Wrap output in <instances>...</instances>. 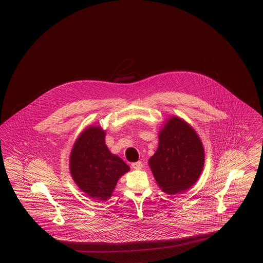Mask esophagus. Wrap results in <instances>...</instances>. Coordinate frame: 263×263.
I'll return each mask as SVG.
<instances>
[{
    "label": "esophagus",
    "instance_id": "esophagus-1",
    "mask_svg": "<svg viewBox=\"0 0 263 263\" xmlns=\"http://www.w3.org/2000/svg\"><path fill=\"white\" fill-rule=\"evenodd\" d=\"M132 167L134 168V170H142V167H143V164L141 162H136V163H133L132 164Z\"/></svg>",
    "mask_w": 263,
    "mask_h": 263
}]
</instances>
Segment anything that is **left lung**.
<instances>
[{
    "label": "left lung",
    "mask_w": 263,
    "mask_h": 263,
    "mask_svg": "<svg viewBox=\"0 0 263 263\" xmlns=\"http://www.w3.org/2000/svg\"><path fill=\"white\" fill-rule=\"evenodd\" d=\"M149 164L163 191L182 192L197 181L202 172L204 150L200 139L186 122L173 117L162 129L159 148Z\"/></svg>",
    "instance_id": "obj_1"
}]
</instances>
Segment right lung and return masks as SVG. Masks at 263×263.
Wrapping results in <instances>:
<instances>
[{
    "mask_svg": "<svg viewBox=\"0 0 263 263\" xmlns=\"http://www.w3.org/2000/svg\"><path fill=\"white\" fill-rule=\"evenodd\" d=\"M100 127H89L78 138L70 158V171L78 186L92 198L110 197L119 177L129 166L112 155L104 143Z\"/></svg>",
    "mask_w": 263,
    "mask_h": 263,
    "instance_id": "right-lung-1",
    "label": "right lung"
}]
</instances>
